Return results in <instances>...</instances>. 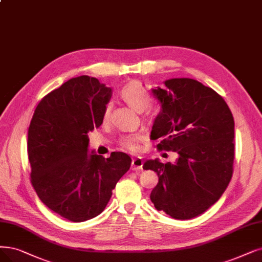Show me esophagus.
<instances>
[{
  "label": "esophagus",
  "mask_w": 262,
  "mask_h": 262,
  "mask_svg": "<svg viewBox=\"0 0 262 262\" xmlns=\"http://www.w3.org/2000/svg\"><path fill=\"white\" fill-rule=\"evenodd\" d=\"M143 159L142 158H135L132 160V163H131V169L133 171H139V170H142L143 169Z\"/></svg>",
  "instance_id": "1"
}]
</instances>
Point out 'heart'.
<instances>
[{
  "mask_svg": "<svg viewBox=\"0 0 262 262\" xmlns=\"http://www.w3.org/2000/svg\"><path fill=\"white\" fill-rule=\"evenodd\" d=\"M120 93H121V98L127 102L133 110L138 112L144 111L151 102V96L149 91L140 81H131L127 83V85L121 89ZM110 116H111V105L107 104L103 113V119L108 120ZM140 140H141V137L139 134L125 135V137L121 139L120 145L124 149L135 151L138 149V143Z\"/></svg>",
  "mask_w": 262,
  "mask_h": 262,
  "instance_id": "b5f03b06",
  "label": "heart"
}]
</instances>
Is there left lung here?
Listing matches in <instances>:
<instances>
[{
  "label": "left lung",
  "instance_id": "8db88e82",
  "mask_svg": "<svg viewBox=\"0 0 262 262\" xmlns=\"http://www.w3.org/2000/svg\"><path fill=\"white\" fill-rule=\"evenodd\" d=\"M151 89L161 103L150 139L157 147L179 155L174 163L145 161L159 182L150 193L158 211L175 219L204 213L225 192L232 177L234 120L225 100L191 78H171Z\"/></svg>",
  "mask_w": 262,
  "mask_h": 262
}]
</instances>
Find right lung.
Instances as JSON below:
<instances>
[{
	"label": "right lung",
	"instance_id": "right-lung-1",
	"mask_svg": "<svg viewBox=\"0 0 262 262\" xmlns=\"http://www.w3.org/2000/svg\"><path fill=\"white\" fill-rule=\"evenodd\" d=\"M112 88L97 78H71L40 100L28 131L31 182L51 211L80 223L101 214L131 158L89 154L88 133L103 122Z\"/></svg>",
	"mask_w": 262,
	"mask_h": 262
}]
</instances>
